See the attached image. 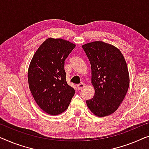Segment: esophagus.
Returning <instances> with one entry per match:
<instances>
[{
	"label": "esophagus",
	"instance_id": "1",
	"mask_svg": "<svg viewBox=\"0 0 149 149\" xmlns=\"http://www.w3.org/2000/svg\"><path fill=\"white\" fill-rule=\"evenodd\" d=\"M84 86H85L84 84L81 82V84H79L77 85V88H78V90H81L84 87Z\"/></svg>",
	"mask_w": 149,
	"mask_h": 149
}]
</instances>
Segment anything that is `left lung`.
I'll list each match as a JSON object with an SVG mask.
<instances>
[{"instance_id": "8db88e82", "label": "left lung", "mask_w": 149, "mask_h": 149, "mask_svg": "<svg viewBox=\"0 0 149 149\" xmlns=\"http://www.w3.org/2000/svg\"><path fill=\"white\" fill-rule=\"evenodd\" d=\"M91 65L93 98L86 100L96 116L112 114L123 101L130 84L127 64L122 53L114 46L95 41L82 46Z\"/></svg>"}]
</instances>
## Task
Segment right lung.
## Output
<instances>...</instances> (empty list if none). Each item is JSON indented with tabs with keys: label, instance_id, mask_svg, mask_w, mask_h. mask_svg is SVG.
<instances>
[{
	"label": "right lung",
	"instance_id": "1",
	"mask_svg": "<svg viewBox=\"0 0 149 149\" xmlns=\"http://www.w3.org/2000/svg\"><path fill=\"white\" fill-rule=\"evenodd\" d=\"M75 45L68 40L48 38L36 52L28 69L32 95L41 109L51 116L68 109L75 90L67 83L65 61Z\"/></svg>",
	"mask_w": 149,
	"mask_h": 149
}]
</instances>
